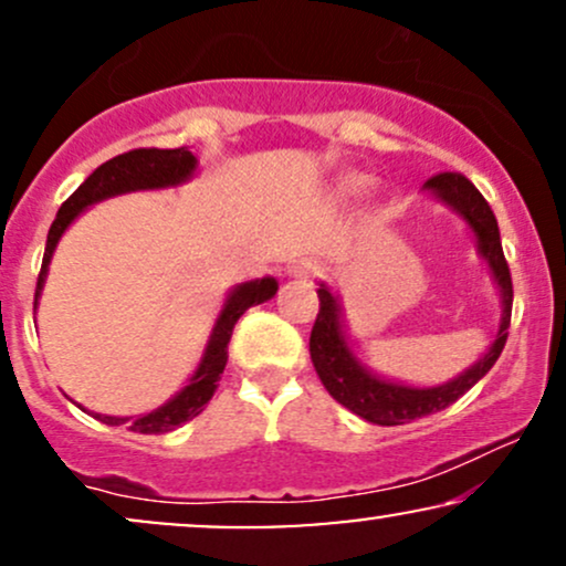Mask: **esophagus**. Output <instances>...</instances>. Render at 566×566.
Returning <instances> with one entry per match:
<instances>
[{
  "mask_svg": "<svg viewBox=\"0 0 566 566\" xmlns=\"http://www.w3.org/2000/svg\"><path fill=\"white\" fill-rule=\"evenodd\" d=\"M311 274H316V263H311V261H297V263L290 265V276L305 279V276H311Z\"/></svg>",
  "mask_w": 566,
  "mask_h": 566,
  "instance_id": "esophagus-1",
  "label": "esophagus"
}]
</instances>
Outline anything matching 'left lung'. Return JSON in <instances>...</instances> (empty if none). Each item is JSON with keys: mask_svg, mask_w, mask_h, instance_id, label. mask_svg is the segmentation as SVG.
<instances>
[{"mask_svg": "<svg viewBox=\"0 0 566 566\" xmlns=\"http://www.w3.org/2000/svg\"><path fill=\"white\" fill-rule=\"evenodd\" d=\"M423 191L433 193L447 207H452L460 218L469 223V229L476 237L479 255L490 263L492 279H495L500 290V301H503V314H500V327L495 340L476 365H471L458 378L441 382L431 388H415L405 382H394L378 378L375 373L361 365L348 346L346 324L340 316V303L329 292L327 284H319V314H316L314 329H311V361H314L316 375L324 382L329 396L350 409L359 418L369 420L375 426H401L409 420L426 418V415L439 412V409L454 405L471 386L490 373L497 356L503 354L505 340H509L511 327V303H513V284L511 271L505 263L503 244H500V229L492 207L479 193V188L463 178L460 172H439L431 180H426Z\"/></svg>", "mask_w": 566, "mask_h": 566, "instance_id": "left-lung-1", "label": "left lung"}]
</instances>
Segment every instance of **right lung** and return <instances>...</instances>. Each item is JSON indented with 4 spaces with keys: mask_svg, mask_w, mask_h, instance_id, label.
I'll use <instances>...</instances> for the list:
<instances>
[{
    "mask_svg": "<svg viewBox=\"0 0 566 566\" xmlns=\"http://www.w3.org/2000/svg\"><path fill=\"white\" fill-rule=\"evenodd\" d=\"M197 170V157H193L188 148H135V151L119 154V157L108 159L106 165H101L90 175L84 184L76 188L71 197L63 201L61 210L50 226L48 233V247H44L42 258V271L36 279V292H34V308L39 295H42L44 279H48V265L53 261V252L57 247V239L63 237V231L80 218V212L87 210L95 201H103L108 197H119V193L129 191H151V188H170L180 186L191 178ZM279 284L274 276L252 279V282L237 284L226 297L223 311L216 319L210 340H207L205 356H201L197 373L191 375V380L172 396L170 401L151 409V412L140 415V418H114V415H97L93 418L101 420L106 426H125L129 423V431L135 433H167L175 431L178 426L188 423L205 409L207 401L216 394L220 375H223L226 361H229V340L233 333V324L239 322V316L244 314L250 305L265 303L276 295Z\"/></svg>",
    "mask_w": 566,
    "mask_h": 566,
    "instance_id": "1",
    "label": "right lung"
}]
</instances>
